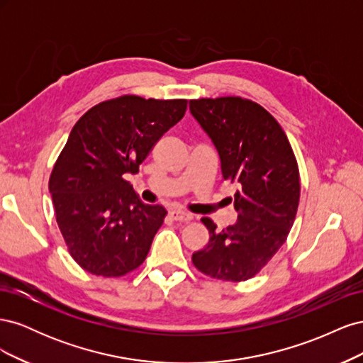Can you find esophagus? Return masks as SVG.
Listing matches in <instances>:
<instances>
[{
  "mask_svg": "<svg viewBox=\"0 0 363 363\" xmlns=\"http://www.w3.org/2000/svg\"><path fill=\"white\" fill-rule=\"evenodd\" d=\"M169 216L171 219H174V221H179V223H188L192 219V213L179 211V208H172V211H169Z\"/></svg>",
  "mask_w": 363,
  "mask_h": 363,
  "instance_id": "esophagus-1",
  "label": "esophagus"
}]
</instances>
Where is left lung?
I'll list each match as a JSON object with an SVG mask.
<instances>
[{"label":"left lung","mask_w":363,"mask_h":363,"mask_svg":"<svg viewBox=\"0 0 363 363\" xmlns=\"http://www.w3.org/2000/svg\"><path fill=\"white\" fill-rule=\"evenodd\" d=\"M192 116L212 139L224 180L236 183L238 221L218 230L192 255L195 268L224 281H245L286 240L300 201L298 163L283 128L260 104L240 96L191 100Z\"/></svg>","instance_id":"1"}]
</instances>
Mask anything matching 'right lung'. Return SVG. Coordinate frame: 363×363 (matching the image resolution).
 I'll use <instances>...</instances> for the list:
<instances>
[{
  "label": "right lung",
  "instance_id": "right-lung-1",
  "mask_svg": "<svg viewBox=\"0 0 363 363\" xmlns=\"http://www.w3.org/2000/svg\"><path fill=\"white\" fill-rule=\"evenodd\" d=\"M186 107L188 100L123 95L72 127L48 186L69 255L84 271L121 277L144 263L167 211L142 203L124 174L139 171Z\"/></svg>",
  "mask_w": 363,
  "mask_h": 363
}]
</instances>
